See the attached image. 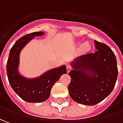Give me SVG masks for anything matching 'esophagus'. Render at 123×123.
I'll return each instance as SVG.
<instances>
[{
    "instance_id": "esophagus-1",
    "label": "esophagus",
    "mask_w": 123,
    "mask_h": 123,
    "mask_svg": "<svg viewBox=\"0 0 123 123\" xmlns=\"http://www.w3.org/2000/svg\"><path fill=\"white\" fill-rule=\"evenodd\" d=\"M66 69H67V72H68V73L70 72V71H71V70H72V67L70 66V65H67Z\"/></svg>"
}]
</instances>
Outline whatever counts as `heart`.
Listing matches in <instances>:
<instances>
[{"instance_id": "heart-1", "label": "heart", "mask_w": 123, "mask_h": 123, "mask_svg": "<svg viewBox=\"0 0 123 123\" xmlns=\"http://www.w3.org/2000/svg\"><path fill=\"white\" fill-rule=\"evenodd\" d=\"M87 47H88V45H87V43H84L82 45V48L83 49H86Z\"/></svg>"}]
</instances>
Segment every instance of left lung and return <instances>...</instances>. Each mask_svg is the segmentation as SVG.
<instances>
[{"label": "left lung", "instance_id": "obj_1", "mask_svg": "<svg viewBox=\"0 0 123 123\" xmlns=\"http://www.w3.org/2000/svg\"><path fill=\"white\" fill-rule=\"evenodd\" d=\"M94 53L78 57L71 62L69 73L70 97L84 105H95L106 98L115 88L118 76L117 59L107 45L94 41Z\"/></svg>", "mask_w": 123, "mask_h": 123}]
</instances>
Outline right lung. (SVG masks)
Instances as JSON below:
<instances>
[{"label": "right lung", "instance_id": "right-lung-1", "mask_svg": "<svg viewBox=\"0 0 123 123\" xmlns=\"http://www.w3.org/2000/svg\"><path fill=\"white\" fill-rule=\"evenodd\" d=\"M44 32L27 34L18 39L10 50L6 63V74L10 85L20 98L28 102H42L50 96L51 88L62 74L67 73L66 66H61L48 70L39 77L28 78L18 72L21 50L34 37L41 36Z\"/></svg>", "mask_w": 123, "mask_h": 123}]
</instances>
